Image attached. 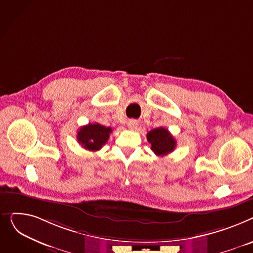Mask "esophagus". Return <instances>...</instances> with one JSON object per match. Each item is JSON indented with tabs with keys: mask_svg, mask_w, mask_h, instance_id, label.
I'll return each instance as SVG.
<instances>
[{
	"mask_svg": "<svg viewBox=\"0 0 253 253\" xmlns=\"http://www.w3.org/2000/svg\"><path fill=\"white\" fill-rule=\"evenodd\" d=\"M126 126H127V127H128L129 129H136L137 126H138V123H137V121H135V120H129V121L127 122Z\"/></svg>",
	"mask_w": 253,
	"mask_h": 253,
	"instance_id": "obj_1",
	"label": "esophagus"
}]
</instances>
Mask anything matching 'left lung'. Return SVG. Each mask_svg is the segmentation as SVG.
Here are the masks:
<instances>
[{
  "label": "left lung",
  "instance_id": "1",
  "mask_svg": "<svg viewBox=\"0 0 253 253\" xmlns=\"http://www.w3.org/2000/svg\"><path fill=\"white\" fill-rule=\"evenodd\" d=\"M147 140L151 144V150L158 156H165L172 152L176 142L171 133L165 127H158L147 133Z\"/></svg>",
  "mask_w": 253,
  "mask_h": 253
}]
</instances>
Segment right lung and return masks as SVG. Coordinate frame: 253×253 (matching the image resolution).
I'll list each match as a JSON object with an SVG mask.
<instances>
[{"mask_svg": "<svg viewBox=\"0 0 253 253\" xmlns=\"http://www.w3.org/2000/svg\"><path fill=\"white\" fill-rule=\"evenodd\" d=\"M111 127H106L100 124H88L82 126L78 131L79 143L88 151H98L105 145L111 133Z\"/></svg>", "mask_w": 253, "mask_h": 253, "instance_id": "right-lung-1", "label": "right lung"}]
</instances>
